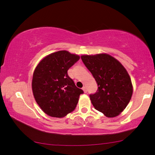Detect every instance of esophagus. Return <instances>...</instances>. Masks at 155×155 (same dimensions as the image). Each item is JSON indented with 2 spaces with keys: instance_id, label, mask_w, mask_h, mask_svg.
I'll use <instances>...</instances> for the list:
<instances>
[{
  "instance_id": "34e87169",
  "label": "esophagus",
  "mask_w": 155,
  "mask_h": 155,
  "mask_svg": "<svg viewBox=\"0 0 155 155\" xmlns=\"http://www.w3.org/2000/svg\"><path fill=\"white\" fill-rule=\"evenodd\" d=\"M82 89H83V90L84 91V92H85V93H87V87H83Z\"/></svg>"
}]
</instances>
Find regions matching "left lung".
<instances>
[{"mask_svg":"<svg viewBox=\"0 0 155 155\" xmlns=\"http://www.w3.org/2000/svg\"><path fill=\"white\" fill-rule=\"evenodd\" d=\"M81 59L98 87L95 94L90 95L94 108L108 117L118 115L127 107L133 94L127 70L107 54L82 55Z\"/></svg>","mask_w":155,"mask_h":155,"instance_id":"obj_1","label":"left lung"}]
</instances>
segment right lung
Wrapping results in <instances>:
<instances>
[{
	"instance_id": "obj_1",
	"label": "right lung",
	"mask_w": 155,
	"mask_h": 155,
	"mask_svg": "<svg viewBox=\"0 0 155 155\" xmlns=\"http://www.w3.org/2000/svg\"><path fill=\"white\" fill-rule=\"evenodd\" d=\"M80 59L77 54L60 51L48 54L36 67L32 90L37 103L51 117H63L75 109L81 89L68 74V70Z\"/></svg>"
}]
</instances>
